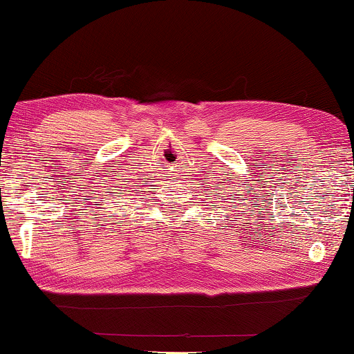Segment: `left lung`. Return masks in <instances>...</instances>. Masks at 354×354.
Returning <instances> with one entry per match:
<instances>
[{"label":"left lung","mask_w":354,"mask_h":354,"mask_svg":"<svg viewBox=\"0 0 354 354\" xmlns=\"http://www.w3.org/2000/svg\"><path fill=\"white\" fill-rule=\"evenodd\" d=\"M225 200H226V198H225Z\"/></svg>","instance_id":"8db88e82"}]
</instances>
